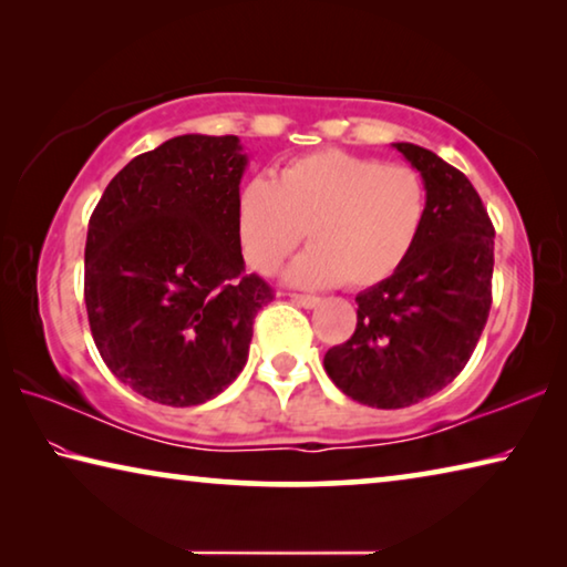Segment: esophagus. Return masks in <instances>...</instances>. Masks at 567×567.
<instances>
[{"label": "esophagus", "instance_id": "1", "mask_svg": "<svg viewBox=\"0 0 567 567\" xmlns=\"http://www.w3.org/2000/svg\"><path fill=\"white\" fill-rule=\"evenodd\" d=\"M292 302L305 307V310H312V307H318L322 300H320V297H315V295H292Z\"/></svg>", "mask_w": 567, "mask_h": 567}]
</instances>
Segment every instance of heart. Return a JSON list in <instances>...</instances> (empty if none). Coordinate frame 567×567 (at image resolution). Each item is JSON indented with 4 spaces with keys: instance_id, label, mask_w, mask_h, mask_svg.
I'll list each match as a JSON object with an SVG mask.
<instances>
[{
    "instance_id": "1",
    "label": "heart",
    "mask_w": 567,
    "mask_h": 567,
    "mask_svg": "<svg viewBox=\"0 0 567 567\" xmlns=\"http://www.w3.org/2000/svg\"><path fill=\"white\" fill-rule=\"evenodd\" d=\"M427 217L425 182L412 167L342 150L292 159L277 177L237 192L235 227L245 262L275 272L307 233L310 249L287 267L307 287H372L408 260Z\"/></svg>"
}]
</instances>
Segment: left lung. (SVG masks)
Listing matches in <instances>:
<instances>
[{"label": "left lung", "mask_w": 567, "mask_h": 567, "mask_svg": "<svg viewBox=\"0 0 567 567\" xmlns=\"http://www.w3.org/2000/svg\"><path fill=\"white\" fill-rule=\"evenodd\" d=\"M420 172L427 217L385 282L354 297L358 328L324 354V372L362 405L395 410L450 385L491 312L495 229L463 172L410 142H392Z\"/></svg>", "instance_id": "obj_1"}]
</instances>
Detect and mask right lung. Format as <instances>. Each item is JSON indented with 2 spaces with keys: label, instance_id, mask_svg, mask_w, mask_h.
Listing matches in <instances>:
<instances>
[{
  "label": "right lung",
  "instance_id": "add662e5",
  "mask_svg": "<svg viewBox=\"0 0 567 567\" xmlns=\"http://www.w3.org/2000/svg\"><path fill=\"white\" fill-rule=\"evenodd\" d=\"M249 157L235 134H179L134 157L94 207L84 247L90 330L112 375L189 408L243 372L272 290L245 275L235 205Z\"/></svg>",
  "mask_w": 567,
  "mask_h": 567
}]
</instances>
